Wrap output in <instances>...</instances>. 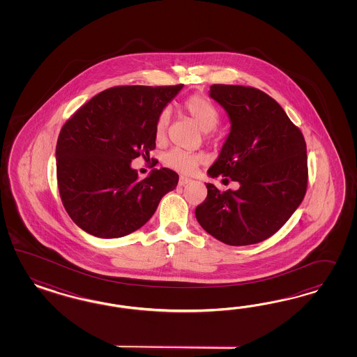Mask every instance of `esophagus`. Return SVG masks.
Instances as JSON below:
<instances>
[{
	"label": "esophagus",
	"mask_w": 357,
	"mask_h": 357,
	"mask_svg": "<svg viewBox=\"0 0 357 357\" xmlns=\"http://www.w3.org/2000/svg\"><path fill=\"white\" fill-rule=\"evenodd\" d=\"M188 183H191L190 178H185V176H181L179 178V185H185V184Z\"/></svg>",
	"instance_id": "34e87169"
}]
</instances>
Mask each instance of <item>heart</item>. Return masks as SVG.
Returning <instances> with one entry per match:
<instances>
[{
  "label": "heart",
  "mask_w": 357,
  "mask_h": 357,
  "mask_svg": "<svg viewBox=\"0 0 357 357\" xmlns=\"http://www.w3.org/2000/svg\"><path fill=\"white\" fill-rule=\"evenodd\" d=\"M184 111L190 115L204 132L215 130L220 121V114L216 106L206 98L202 96H192L188 98L183 105ZM170 124V108H163L155 120V137L157 140H163ZM163 163L179 173L190 174L194 172L196 166L206 161V154L203 153H188L181 149H172L165 153Z\"/></svg>",
  "instance_id": "1"
}]
</instances>
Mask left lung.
Listing matches in <instances>:
<instances>
[{"label": "left lung", "instance_id": "8db88e82", "mask_svg": "<svg viewBox=\"0 0 357 357\" xmlns=\"http://www.w3.org/2000/svg\"><path fill=\"white\" fill-rule=\"evenodd\" d=\"M209 97L227 111L230 132L208 175L238 182L221 192L206 183L195 216L211 236L246 246L273 236L303 202L307 185L306 144L280 105L254 87L212 85Z\"/></svg>", "mask_w": 357, "mask_h": 357}]
</instances>
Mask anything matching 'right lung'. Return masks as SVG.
Masks as SVG:
<instances>
[{
  "instance_id": "obj_1",
  "label": "right lung",
  "mask_w": 357,
  "mask_h": 357,
  "mask_svg": "<svg viewBox=\"0 0 357 357\" xmlns=\"http://www.w3.org/2000/svg\"><path fill=\"white\" fill-rule=\"evenodd\" d=\"M182 87H111L65 123L56 145L57 184L77 227L94 237H124L176 187L173 170L153 169L139 179L130 162L155 148L157 116Z\"/></svg>"
}]
</instances>
